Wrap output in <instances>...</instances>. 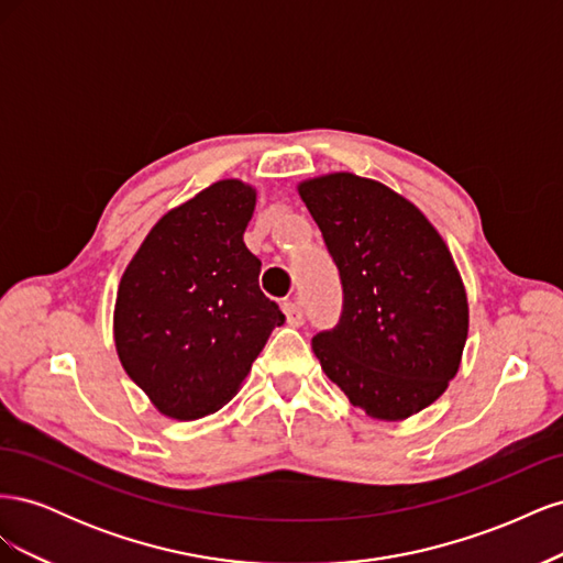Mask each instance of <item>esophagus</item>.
<instances>
[{
	"instance_id": "1",
	"label": "esophagus",
	"mask_w": 563,
	"mask_h": 563,
	"mask_svg": "<svg viewBox=\"0 0 563 563\" xmlns=\"http://www.w3.org/2000/svg\"><path fill=\"white\" fill-rule=\"evenodd\" d=\"M284 314H286V323H291V327H302L305 314H302V308L296 300L284 302Z\"/></svg>"
}]
</instances>
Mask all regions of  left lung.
Wrapping results in <instances>:
<instances>
[{
  "mask_svg": "<svg viewBox=\"0 0 563 563\" xmlns=\"http://www.w3.org/2000/svg\"><path fill=\"white\" fill-rule=\"evenodd\" d=\"M343 282L338 327L312 338L329 380L376 420H406L444 395L470 308L453 255L424 213L347 172L298 183Z\"/></svg>",
  "mask_w": 563,
  "mask_h": 563,
  "instance_id": "8db88e82",
  "label": "left lung"
}]
</instances>
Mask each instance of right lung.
Returning a JSON list of instances; mask_svg holds the SVG:
<instances>
[{
    "mask_svg": "<svg viewBox=\"0 0 563 563\" xmlns=\"http://www.w3.org/2000/svg\"><path fill=\"white\" fill-rule=\"evenodd\" d=\"M255 187L225 178L164 213L119 282L114 347L162 416L223 408L284 314L258 286L244 232Z\"/></svg>",
    "mask_w": 563,
    "mask_h": 563,
    "instance_id": "add662e5",
    "label": "right lung"
}]
</instances>
